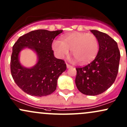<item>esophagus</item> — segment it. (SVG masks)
Listing matches in <instances>:
<instances>
[{
    "mask_svg": "<svg viewBox=\"0 0 127 127\" xmlns=\"http://www.w3.org/2000/svg\"><path fill=\"white\" fill-rule=\"evenodd\" d=\"M66 66H67V69H69V68L72 67V66H70V65L68 64H66Z\"/></svg>",
    "mask_w": 127,
    "mask_h": 127,
    "instance_id": "esophagus-1",
    "label": "esophagus"
}]
</instances>
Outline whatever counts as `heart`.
<instances>
[{
  "mask_svg": "<svg viewBox=\"0 0 127 127\" xmlns=\"http://www.w3.org/2000/svg\"><path fill=\"white\" fill-rule=\"evenodd\" d=\"M57 57L64 58L71 49L75 59L82 64L94 59L99 49L98 40L95 35L80 32H73L63 36L61 40H54L52 45Z\"/></svg>",
  "mask_w": 127,
  "mask_h": 127,
  "instance_id": "1",
  "label": "heart"
}]
</instances>
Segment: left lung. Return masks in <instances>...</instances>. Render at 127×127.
<instances>
[{
  "mask_svg": "<svg viewBox=\"0 0 127 127\" xmlns=\"http://www.w3.org/2000/svg\"><path fill=\"white\" fill-rule=\"evenodd\" d=\"M90 31L98 40V52L89 64L76 68L75 84L80 92L95 96L104 92L114 83L121 55L117 43L108 35L97 30Z\"/></svg>",
  "mask_w": 127,
  "mask_h": 127,
  "instance_id": "1",
  "label": "left lung"
}]
</instances>
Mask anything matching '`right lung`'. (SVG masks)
I'll list each match as a JSON object with an SVG mask.
<instances>
[{
    "label": "right lung",
    "mask_w": 127,
    "mask_h": 127,
    "mask_svg": "<svg viewBox=\"0 0 127 127\" xmlns=\"http://www.w3.org/2000/svg\"><path fill=\"white\" fill-rule=\"evenodd\" d=\"M62 32L63 30L32 31L19 37L14 44L11 72L15 83L24 92L41 97L56 90L57 80L66 70V64L63 60L54 57L52 43ZM25 48L32 50L37 57V63L31 68L22 66L19 60L20 52Z\"/></svg>",
    "instance_id": "obj_1"
}]
</instances>
